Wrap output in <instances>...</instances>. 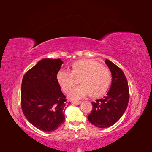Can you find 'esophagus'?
Masks as SVG:
<instances>
[{
    "mask_svg": "<svg viewBox=\"0 0 152 152\" xmlns=\"http://www.w3.org/2000/svg\"><path fill=\"white\" fill-rule=\"evenodd\" d=\"M82 103V102L81 101H78V102H73V104H80V103Z\"/></svg>",
    "mask_w": 152,
    "mask_h": 152,
    "instance_id": "1",
    "label": "esophagus"
}]
</instances>
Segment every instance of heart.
Listing matches in <instances>:
<instances>
[{
  "label": "heart",
  "mask_w": 152,
  "mask_h": 152,
  "mask_svg": "<svg viewBox=\"0 0 152 152\" xmlns=\"http://www.w3.org/2000/svg\"><path fill=\"white\" fill-rule=\"evenodd\" d=\"M79 78L81 85L71 91V99H79L89 94L94 98L99 97L107 91L112 82L111 73L107 68L87 59L73 63L70 71L61 70L56 75L58 84L66 94L75 86V79Z\"/></svg>",
  "instance_id": "b5f03b06"
}]
</instances>
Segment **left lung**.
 <instances>
[{
  "mask_svg": "<svg viewBox=\"0 0 152 152\" xmlns=\"http://www.w3.org/2000/svg\"><path fill=\"white\" fill-rule=\"evenodd\" d=\"M105 63L112 73L111 87L103 98L92 102L93 110L87 116L92 124L99 128L115 124L125 112L129 99L127 80L123 71L107 59Z\"/></svg>",
  "mask_w": 152,
  "mask_h": 152,
  "instance_id": "1",
  "label": "left lung"
}]
</instances>
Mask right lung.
Here are the masks:
<instances>
[{"label": "right lung", "instance_id": "1", "mask_svg": "<svg viewBox=\"0 0 152 152\" xmlns=\"http://www.w3.org/2000/svg\"><path fill=\"white\" fill-rule=\"evenodd\" d=\"M62 64L60 59H43L23 78V112L27 120L41 131H55L65 121L66 99L56 80Z\"/></svg>", "mask_w": 152, "mask_h": 152}]
</instances>
